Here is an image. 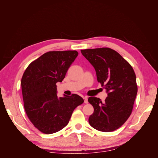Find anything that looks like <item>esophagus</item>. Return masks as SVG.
Wrapping results in <instances>:
<instances>
[{"mask_svg": "<svg viewBox=\"0 0 158 158\" xmlns=\"http://www.w3.org/2000/svg\"><path fill=\"white\" fill-rule=\"evenodd\" d=\"M83 99H84V102L85 104H87V103L88 102V96H84V97H83Z\"/></svg>", "mask_w": 158, "mask_h": 158, "instance_id": "obj_1", "label": "esophagus"}]
</instances>
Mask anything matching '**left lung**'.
<instances>
[{"label": "left lung", "mask_w": 158, "mask_h": 158, "mask_svg": "<svg viewBox=\"0 0 158 158\" xmlns=\"http://www.w3.org/2000/svg\"><path fill=\"white\" fill-rule=\"evenodd\" d=\"M94 67L98 82L106 90L105 101L89 97L94 109L89 117L94 128L108 132L118 129L132 111L137 94L136 75L132 66L115 50L108 48L81 50Z\"/></svg>", "instance_id": "1"}]
</instances>
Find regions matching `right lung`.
<instances>
[{"label": "right lung", "mask_w": 158, "mask_h": 158, "mask_svg": "<svg viewBox=\"0 0 158 158\" xmlns=\"http://www.w3.org/2000/svg\"><path fill=\"white\" fill-rule=\"evenodd\" d=\"M78 56L77 51L47 52L32 62L23 74V106L28 119L41 132H58L69 123L73 110L83 103L79 95L58 97L57 82H62Z\"/></svg>", "instance_id": "1"}]
</instances>
